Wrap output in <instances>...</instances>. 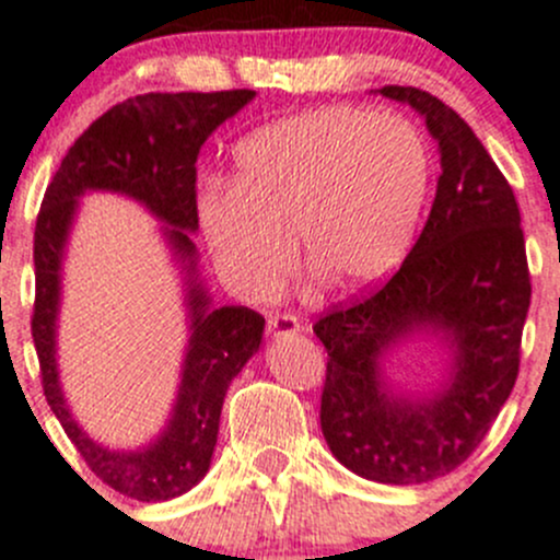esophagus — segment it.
<instances>
[{
  "instance_id": "obj_1",
  "label": "esophagus",
  "mask_w": 560,
  "mask_h": 560,
  "mask_svg": "<svg viewBox=\"0 0 560 560\" xmlns=\"http://www.w3.org/2000/svg\"><path fill=\"white\" fill-rule=\"evenodd\" d=\"M268 330L273 336H287L301 330V319L290 312H270L268 314Z\"/></svg>"
}]
</instances>
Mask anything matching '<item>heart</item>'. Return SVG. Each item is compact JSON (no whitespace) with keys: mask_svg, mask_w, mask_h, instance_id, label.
Segmentation results:
<instances>
[{"mask_svg":"<svg viewBox=\"0 0 560 560\" xmlns=\"http://www.w3.org/2000/svg\"><path fill=\"white\" fill-rule=\"evenodd\" d=\"M430 180V144L410 119L317 108L243 139L232 188L199 194V226L243 295H268L284 281L292 237L317 284L355 290L405 257Z\"/></svg>","mask_w":560,"mask_h":560,"instance_id":"heart-1","label":"heart"}]
</instances>
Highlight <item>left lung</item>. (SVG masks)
<instances>
[{
	"instance_id": "obj_1",
	"label": "left lung",
	"mask_w": 560,
	"mask_h": 560,
	"mask_svg": "<svg viewBox=\"0 0 560 560\" xmlns=\"http://www.w3.org/2000/svg\"><path fill=\"white\" fill-rule=\"evenodd\" d=\"M380 92L424 114L443 172L430 219L399 270L314 323L328 350L319 427L352 474L424 485L481 446L512 394L530 273L517 199L470 125L416 86ZM416 327L446 329L458 345L453 385L432 400L394 397L378 380V355Z\"/></svg>"
}]
</instances>
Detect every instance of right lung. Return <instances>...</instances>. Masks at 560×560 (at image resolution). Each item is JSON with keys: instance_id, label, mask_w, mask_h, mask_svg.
I'll return each mask as SVG.
<instances>
[{"instance_id": "add662e5", "label": "right lung", "mask_w": 560, "mask_h": 560, "mask_svg": "<svg viewBox=\"0 0 560 560\" xmlns=\"http://www.w3.org/2000/svg\"><path fill=\"white\" fill-rule=\"evenodd\" d=\"M254 90L148 92L117 103L73 142L48 183L35 221V339L40 383L48 407L86 468L136 501H170L191 490L210 468L219 438L221 405L232 377L257 352L265 317L248 306L210 308L208 295L191 281V341L183 369L175 416L159 443L142 452L117 454L92 443L65 407L54 361V319L59 301V262L73 219L75 199L92 188L128 194L148 205L175 230L166 237L194 270L197 232V159L205 139L241 112Z\"/></svg>"}]
</instances>
